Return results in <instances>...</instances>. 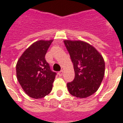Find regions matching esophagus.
Segmentation results:
<instances>
[{"label":"esophagus","instance_id":"esophagus-1","mask_svg":"<svg viewBox=\"0 0 123 123\" xmlns=\"http://www.w3.org/2000/svg\"><path fill=\"white\" fill-rule=\"evenodd\" d=\"M58 74H59V76H61L63 74V71H62V70H61L60 72H59V73H58Z\"/></svg>","mask_w":123,"mask_h":123}]
</instances>
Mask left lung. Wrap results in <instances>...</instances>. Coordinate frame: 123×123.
I'll return each instance as SVG.
<instances>
[{
	"mask_svg": "<svg viewBox=\"0 0 123 123\" xmlns=\"http://www.w3.org/2000/svg\"><path fill=\"white\" fill-rule=\"evenodd\" d=\"M74 69V79L67 83L73 96L86 98L98 90L105 74L103 56L89 43L82 41L64 40Z\"/></svg>",
	"mask_w": 123,
	"mask_h": 123,
	"instance_id": "left-lung-1",
	"label": "left lung"
}]
</instances>
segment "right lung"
I'll return each mask as SVG.
<instances>
[{"mask_svg": "<svg viewBox=\"0 0 123 123\" xmlns=\"http://www.w3.org/2000/svg\"><path fill=\"white\" fill-rule=\"evenodd\" d=\"M53 40L33 43L16 64V76L20 86L30 97L40 99L51 92L56 73L53 72L45 56Z\"/></svg>", "mask_w": 123, "mask_h": 123, "instance_id": "obj_1", "label": "right lung"}]
</instances>
